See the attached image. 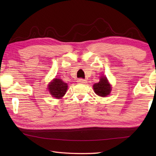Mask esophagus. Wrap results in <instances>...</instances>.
<instances>
[{"instance_id": "34e87169", "label": "esophagus", "mask_w": 156, "mask_h": 156, "mask_svg": "<svg viewBox=\"0 0 156 156\" xmlns=\"http://www.w3.org/2000/svg\"><path fill=\"white\" fill-rule=\"evenodd\" d=\"M78 82L79 83H81V84H86L87 82V81L86 80H84V79L80 78V79H78Z\"/></svg>"}]
</instances>
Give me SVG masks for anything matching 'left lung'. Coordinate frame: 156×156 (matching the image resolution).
<instances>
[{"mask_svg": "<svg viewBox=\"0 0 156 156\" xmlns=\"http://www.w3.org/2000/svg\"><path fill=\"white\" fill-rule=\"evenodd\" d=\"M94 89L95 93L99 96L105 97L110 94L112 87L109 83H108L106 77H101L100 79V82L94 84Z\"/></svg>", "mask_w": 156, "mask_h": 156, "instance_id": "obj_1", "label": "left lung"}]
</instances>
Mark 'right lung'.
Here are the masks:
<instances>
[{"label": "right lung", "instance_id": "obj_1", "mask_svg": "<svg viewBox=\"0 0 156 156\" xmlns=\"http://www.w3.org/2000/svg\"><path fill=\"white\" fill-rule=\"evenodd\" d=\"M50 94L56 98H60L65 94L67 89V84L58 78H55L48 87Z\"/></svg>", "mask_w": 156, "mask_h": 156}]
</instances>
